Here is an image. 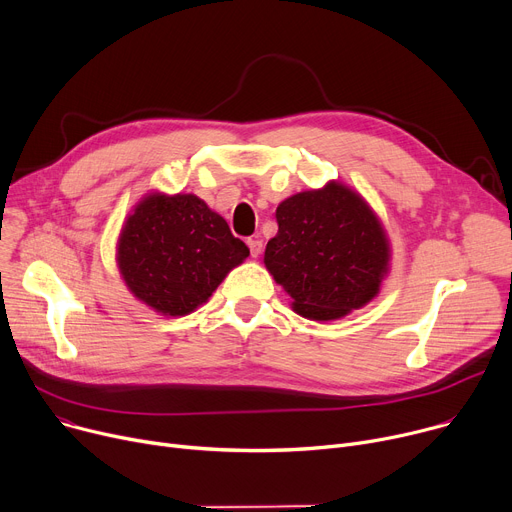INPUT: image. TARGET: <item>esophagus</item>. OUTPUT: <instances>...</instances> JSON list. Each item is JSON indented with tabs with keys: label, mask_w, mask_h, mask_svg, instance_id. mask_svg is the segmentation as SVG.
Listing matches in <instances>:
<instances>
[{
	"label": "esophagus",
	"mask_w": 512,
	"mask_h": 512,
	"mask_svg": "<svg viewBox=\"0 0 512 512\" xmlns=\"http://www.w3.org/2000/svg\"><path fill=\"white\" fill-rule=\"evenodd\" d=\"M247 245H249V249H251V255H253V257H259V255H261V251H263V243H261L259 239H249V241H247Z\"/></svg>",
	"instance_id": "34e87169"
}]
</instances>
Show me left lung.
<instances>
[{"label": "left lung", "mask_w": 512, "mask_h": 512, "mask_svg": "<svg viewBox=\"0 0 512 512\" xmlns=\"http://www.w3.org/2000/svg\"><path fill=\"white\" fill-rule=\"evenodd\" d=\"M263 263L310 320H337L374 300L390 273L388 232L365 198L341 181L286 198Z\"/></svg>", "instance_id": "8db88e82"}]
</instances>
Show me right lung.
<instances>
[{"label": "right lung", "instance_id": "1", "mask_svg": "<svg viewBox=\"0 0 512 512\" xmlns=\"http://www.w3.org/2000/svg\"><path fill=\"white\" fill-rule=\"evenodd\" d=\"M247 257L249 247L196 194H145L116 243L128 292L163 316L194 312Z\"/></svg>", "mask_w": 512, "mask_h": 512}]
</instances>
